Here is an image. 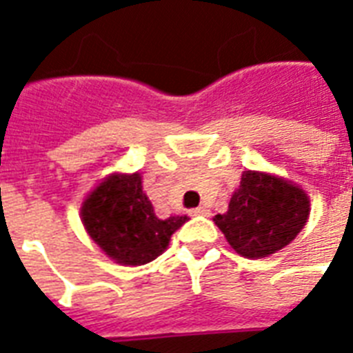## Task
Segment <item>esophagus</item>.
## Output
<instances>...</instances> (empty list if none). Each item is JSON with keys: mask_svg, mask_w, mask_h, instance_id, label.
Wrapping results in <instances>:
<instances>
[{"mask_svg": "<svg viewBox=\"0 0 353 353\" xmlns=\"http://www.w3.org/2000/svg\"><path fill=\"white\" fill-rule=\"evenodd\" d=\"M188 212H190V216H209L210 214V210L207 209V207H196V209H190Z\"/></svg>", "mask_w": 353, "mask_h": 353, "instance_id": "1", "label": "esophagus"}]
</instances>
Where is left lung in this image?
<instances>
[{
  "label": "left lung",
  "mask_w": 353,
  "mask_h": 353,
  "mask_svg": "<svg viewBox=\"0 0 353 353\" xmlns=\"http://www.w3.org/2000/svg\"><path fill=\"white\" fill-rule=\"evenodd\" d=\"M310 199L302 188L280 177L247 170L229 210L214 216L238 254L263 258L285 247L306 225Z\"/></svg>",
  "instance_id": "1"
}]
</instances>
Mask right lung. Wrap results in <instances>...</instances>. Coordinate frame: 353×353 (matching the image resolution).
Instances as JSON below:
<instances>
[{
	"label": "right lung",
	"mask_w": 353,
	"mask_h": 353,
	"mask_svg": "<svg viewBox=\"0 0 353 353\" xmlns=\"http://www.w3.org/2000/svg\"><path fill=\"white\" fill-rule=\"evenodd\" d=\"M187 220V216L159 220L139 174L108 177L82 205L85 231L108 256L126 265L155 260Z\"/></svg>",
	"instance_id": "right-lung-1"
}]
</instances>
